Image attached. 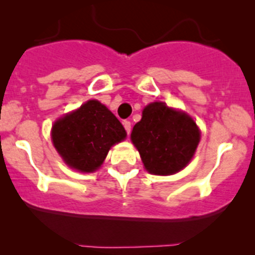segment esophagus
Listing matches in <instances>:
<instances>
[{
    "label": "esophagus",
    "mask_w": 255,
    "mask_h": 255,
    "mask_svg": "<svg viewBox=\"0 0 255 255\" xmlns=\"http://www.w3.org/2000/svg\"><path fill=\"white\" fill-rule=\"evenodd\" d=\"M123 127H125L127 134H129V132H130V122H129V121H123Z\"/></svg>",
    "instance_id": "obj_1"
}]
</instances>
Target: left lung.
<instances>
[{"label":"left lung","mask_w":255,"mask_h":255,"mask_svg":"<svg viewBox=\"0 0 255 255\" xmlns=\"http://www.w3.org/2000/svg\"><path fill=\"white\" fill-rule=\"evenodd\" d=\"M130 139L149 173L170 175L191 160L200 142V130L187 115L163 102H154L143 110L142 120L133 127Z\"/></svg>","instance_id":"left-lung-1"}]
</instances>
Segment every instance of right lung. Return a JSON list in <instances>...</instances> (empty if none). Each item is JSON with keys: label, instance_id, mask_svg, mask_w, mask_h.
<instances>
[{"label": "right lung", "instance_id": "add662e5", "mask_svg": "<svg viewBox=\"0 0 255 255\" xmlns=\"http://www.w3.org/2000/svg\"><path fill=\"white\" fill-rule=\"evenodd\" d=\"M125 137L117 117L96 100L61 117L51 130L54 146L64 161L82 173L99 169L110 148Z\"/></svg>", "mask_w": 255, "mask_h": 255}]
</instances>
